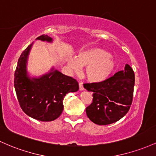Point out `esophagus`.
Returning a JSON list of instances; mask_svg holds the SVG:
<instances>
[{
  "mask_svg": "<svg viewBox=\"0 0 156 156\" xmlns=\"http://www.w3.org/2000/svg\"><path fill=\"white\" fill-rule=\"evenodd\" d=\"M79 89H80V90H83V89H84L83 83H80V82L79 83Z\"/></svg>",
  "mask_w": 156,
  "mask_h": 156,
  "instance_id": "obj_1",
  "label": "esophagus"
}]
</instances>
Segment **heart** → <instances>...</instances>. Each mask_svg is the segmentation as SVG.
<instances>
[{
  "instance_id": "b5f03b06",
  "label": "heart",
  "mask_w": 156,
  "mask_h": 156,
  "mask_svg": "<svg viewBox=\"0 0 156 156\" xmlns=\"http://www.w3.org/2000/svg\"><path fill=\"white\" fill-rule=\"evenodd\" d=\"M67 66L72 72L85 67L84 76L89 81L99 83L105 80L114 70L115 62L110 53L101 48H93L80 52L76 59H69Z\"/></svg>"
}]
</instances>
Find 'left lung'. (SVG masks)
I'll use <instances>...</instances> for the list:
<instances>
[{
    "instance_id": "obj_1",
    "label": "left lung",
    "mask_w": 156,
    "mask_h": 156,
    "mask_svg": "<svg viewBox=\"0 0 156 156\" xmlns=\"http://www.w3.org/2000/svg\"><path fill=\"white\" fill-rule=\"evenodd\" d=\"M135 76L126 64L124 70L99 83H83L92 92V103L86 108L87 117L97 125H105L115 122L128 112L133 101Z\"/></svg>"
}]
</instances>
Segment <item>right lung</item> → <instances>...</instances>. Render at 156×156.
<instances>
[{
  "mask_svg": "<svg viewBox=\"0 0 156 156\" xmlns=\"http://www.w3.org/2000/svg\"><path fill=\"white\" fill-rule=\"evenodd\" d=\"M37 39L49 42L53 40L44 34ZM31 46L32 44L23 51L16 68L14 83L17 100L22 110L29 117L42 122L55 120L63 112L64 96L77 92L78 83L53 68L38 78H29L26 64Z\"/></svg>",
  "mask_w": 156,
  "mask_h": 156,
  "instance_id": "1",
  "label": "right lung"
}]
</instances>
